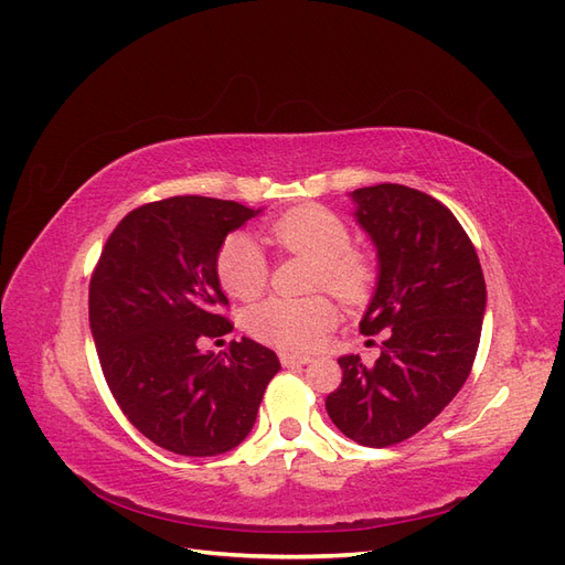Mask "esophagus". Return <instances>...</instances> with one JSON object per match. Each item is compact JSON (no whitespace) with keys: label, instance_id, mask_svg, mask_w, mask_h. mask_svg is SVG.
I'll list each match as a JSON object with an SVG mask.
<instances>
[{"label":"esophagus","instance_id":"obj_1","mask_svg":"<svg viewBox=\"0 0 565 565\" xmlns=\"http://www.w3.org/2000/svg\"><path fill=\"white\" fill-rule=\"evenodd\" d=\"M280 363H282V367H301V365H309L311 358L309 355H295V353L280 351Z\"/></svg>","mask_w":565,"mask_h":565}]
</instances>
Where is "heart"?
Instances as JSON below:
<instances>
[{
  "label": "heart",
  "mask_w": 565,
  "mask_h": 565,
  "mask_svg": "<svg viewBox=\"0 0 565 565\" xmlns=\"http://www.w3.org/2000/svg\"><path fill=\"white\" fill-rule=\"evenodd\" d=\"M266 241L280 252L313 262L311 285L355 303L365 299L374 280L370 256L351 247V231L344 218L320 204H301L278 216L266 231ZM216 276L221 287L235 299L252 301L268 285V259L262 245L245 233H235L218 247ZM334 322L330 297L303 299L270 297L252 306L245 324L252 337L287 351H311Z\"/></svg>",
  "instance_id": "heart-1"
}]
</instances>
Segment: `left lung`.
I'll list each match as a JSON object with an SVG mask.
<instances>
[{
	"label": "left lung",
	"instance_id": "obj_1",
	"mask_svg": "<svg viewBox=\"0 0 565 565\" xmlns=\"http://www.w3.org/2000/svg\"><path fill=\"white\" fill-rule=\"evenodd\" d=\"M358 224L380 256V278L361 320L380 334L372 367L341 355L344 372L324 409L367 448H388L434 422L465 386L481 341L486 280L455 214L415 188L380 183L351 193Z\"/></svg>",
	"mask_w": 565,
	"mask_h": 565
}]
</instances>
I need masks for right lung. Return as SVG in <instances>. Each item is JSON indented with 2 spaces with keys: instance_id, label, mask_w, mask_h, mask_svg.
I'll return each mask as SVG.
<instances>
[{
  "instance_id": "1",
  "label": "right lung",
  "mask_w": 565,
  "mask_h": 565,
  "mask_svg": "<svg viewBox=\"0 0 565 565\" xmlns=\"http://www.w3.org/2000/svg\"><path fill=\"white\" fill-rule=\"evenodd\" d=\"M262 210L177 195L129 212L110 233L89 282V324L100 370L125 417L156 446L214 457L247 438L278 355L243 337L224 355L202 339L233 322L216 276L226 235Z\"/></svg>"
}]
</instances>
